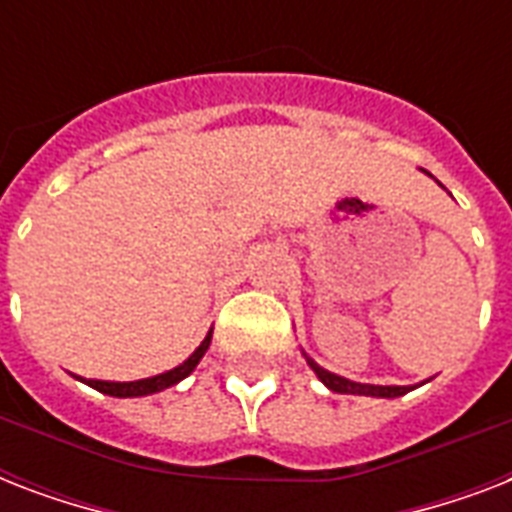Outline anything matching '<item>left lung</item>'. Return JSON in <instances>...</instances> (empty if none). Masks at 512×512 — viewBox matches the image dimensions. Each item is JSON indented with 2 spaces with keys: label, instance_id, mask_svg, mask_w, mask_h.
<instances>
[{
  "label": "left lung",
  "instance_id": "1",
  "mask_svg": "<svg viewBox=\"0 0 512 512\" xmlns=\"http://www.w3.org/2000/svg\"><path fill=\"white\" fill-rule=\"evenodd\" d=\"M425 175H430V172H425ZM303 356H305V361H308V366H311L313 372H316V377H319V380L324 382L329 390H332V393H348V396H374V398H398V396H404V393H409V390H414V385H369V382H353V380H348V377H340V374L329 372V369L319 366L311 356H308V353H305V350H303Z\"/></svg>",
  "mask_w": 512,
  "mask_h": 512
}]
</instances>
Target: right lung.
<instances>
[{
  "mask_svg": "<svg viewBox=\"0 0 512 512\" xmlns=\"http://www.w3.org/2000/svg\"><path fill=\"white\" fill-rule=\"evenodd\" d=\"M209 342H212V329L207 332V337L201 340V345L193 350L191 356L185 358L183 364L170 369V372H162V374H154V377H146V380H132V382H114V380H87V377H76V380H82L84 385H90V388L100 390V393H106V396H114V398H138V396H151V393H159L164 388H172L177 385L180 380H185L188 374L196 369L204 353H207Z\"/></svg>",
  "mask_w": 512,
  "mask_h": 512,
  "instance_id": "1",
  "label": "right lung"
}]
</instances>
